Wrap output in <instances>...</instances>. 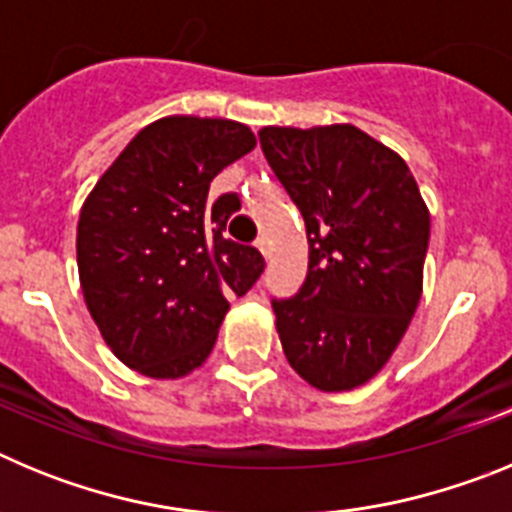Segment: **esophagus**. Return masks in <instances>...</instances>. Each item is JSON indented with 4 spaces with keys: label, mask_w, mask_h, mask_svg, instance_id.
I'll use <instances>...</instances> for the list:
<instances>
[{
    "label": "esophagus",
    "mask_w": 512,
    "mask_h": 512,
    "mask_svg": "<svg viewBox=\"0 0 512 512\" xmlns=\"http://www.w3.org/2000/svg\"><path fill=\"white\" fill-rule=\"evenodd\" d=\"M256 248H259V251L264 253V259H269V256H271V243H269V238H266V235H259V238H256Z\"/></svg>",
    "instance_id": "1"
}]
</instances>
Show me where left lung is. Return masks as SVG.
Returning <instances> with one entry per match:
<instances>
[{"instance_id":"left-lung-1","label":"left lung","mask_w":512,"mask_h":512,"mask_svg":"<svg viewBox=\"0 0 512 512\" xmlns=\"http://www.w3.org/2000/svg\"><path fill=\"white\" fill-rule=\"evenodd\" d=\"M261 151L305 217L310 264L271 300L284 356L323 392L387 364L423 292L431 215L408 164L354 125L264 128Z\"/></svg>"}]
</instances>
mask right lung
<instances>
[{
    "instance_id": "obj_1",
    "label": "right lung",
    "mask_w": 512,
    "mask_h": 512,
    "mask_svg": "<svg viewBox=\"0 0 512 512\" xmlns=\"http://www.w3.org/2000/svg\"><path fill=\"white\" fill-rule=\"evenodd\" d=\"M241 122L174 115L130 140L87 197L76 228L81 292L125 366L179 379L202 366L228 312L264 271L253 246L228 241L238 194L207 202L210 182L253 151Z\"/></svg>"
}]
</instances>
